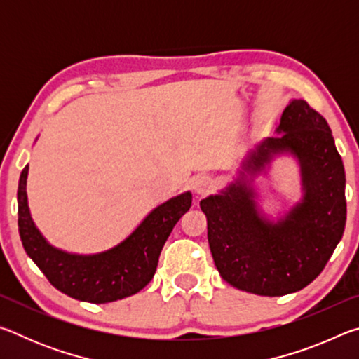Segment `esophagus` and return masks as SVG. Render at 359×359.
I'll use <instances>...</instances> for the list:
<instances>
[{"mask_svg": "<svg viewBox=\"0 0 359 359\" xmlns=\"http://www.w3.org/2000/svg\"><path fill=\"white\" fill-rule=\"evenodd\" d=\"M214 187V180H212L209 175H198L196 179L193 180V190L196 194H205L212 190Z\"/></svg>", "mask_w": 359, "mask_h": 359, "instance_id": "esophagus-1", "label": "esophagus"}]
</instances>
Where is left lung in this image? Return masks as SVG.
I'll return each instance as SVG.
<instances>
[{
    "instance_id": "left-lung-1",
    "label": "left lung",
    "mask_w": 359,
    "mask_h": 359,
    "mask_svg": "<svg viewBox=\"0 0 359 359\" xmlns=\"http://www.w3.org/2000/svg\"><path fill=\"white\" fill-rule=\"evenodd\" d=\"M276 133L248 151L238 177L199 203L222 278L259 296L296 293L313 282L342 239L347 220L344 163L326 120L304 100H291ZM280 154L300 165L303 194L272 221L259 208L252 180Z\"/></svg>"
}]
</instances>
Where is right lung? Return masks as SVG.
Wrapping results in <instances>:
<instances>
[{
  "label": "right lung",
  "instance_id": "add662e5",
  "mask_svg": "<svg viewBox=\"0 0 359 359\" xmlns=\"http://www.w3.org/2000/svg\"><path fill=\"white\" fill-rule=\"evenodd\" d=\"M28 165L17 190L19 233L23 248L53 287L74 299L106 304L133 296L155 276L161 248L175 223L191 208V193L184 191L151 209L136 229L109 250L79 255L48 244L28 208Z\"/></svg>",
  "mask_w": 359,
  "mask_h": 359
}]
</instances>
